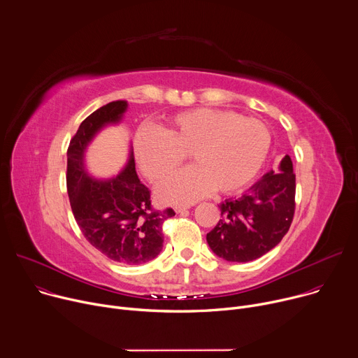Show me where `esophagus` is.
Wrapping results in <instances>:
<instances>
[{
	"label": "esophagus",
	"mask_w": 358,
	"mask_h": 358,
	"mask_svg": "<svg viewBox=\"0 0 358 358\" xmlns=\"http://www.w3.org/2000/svg\"><path fill=\"white\" fill-rule=\"evenodd\" d=\"M188 208H189V206H176V207H174V210H176L177 214H182V213H185Z\"/></svg>",
	"instance_id": "1"
}]
</instances>
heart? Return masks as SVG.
Instances as JSON below:
<instances>
[{
  "label": "heart",
  "instance_id": "1",
  "mask_svg": "<svg viewBox=\"0 0 358 358\" xmlns=\"http://www.w3.org/2000/svg\"><path fill=\"white\" fill-rule=\"evenodd\" d=\"M268 127L253 117L220 109H191L171 116L160 129L143 127L134 137L141 174L159 182L185 160L194 166L159 187L166 202H192L210 192H235L252 182L271 148Z\"/></svg>",
  "mask_w": 358,
  "mask_h": 358
}]
</instances>
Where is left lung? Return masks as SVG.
I'll use <instances>...</instances> for the list:
<instances>
[{
  "label": "left lung",
  "instance_id": "obj_1",
  "mask_svg": "<svg viewBox=\"0 0 358 358\" xmlns=\"http://www.w3.org/2000/svg\"><path fill=\"white\" fill-rule=\"evenodd\" d=\"M296 176L289 156L241 198L220 206L221 220L207 234L213 252L229 262H249L273 249L287 234L296 208Z\"/></svg>",
  "mask_w": 358,
  "mask_h": 358
}]
</instances>
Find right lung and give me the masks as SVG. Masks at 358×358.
<instances>
[{
    "mask_svg": "<svg viewBox=\"0 0 358 358\" xmlns=\"http://www.w3.org/2000/svg\"><path fill=\"white\" fill-rule=\"evenodd\" d=\"M126 108V100L110 101L80 123L68 147L66 188L86 241L115 262L141 265L160 253L163 224L176 215L174 210L152 208L151 191L137 177L133 151L126 169L108 181L90 178L83 166L87 143L105 124L119 122Z\"/></svg>",
    "mask_w": 358,
    "mask_h": 358,
    "instance_id": "add662e5",
    "label": "right lung"
}]
</instances>
